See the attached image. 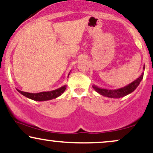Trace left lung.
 I'll list each match as a JSON object with an SVG mask.
<instances>
[{
    "label": "left lung",
    "mask_w": 153,
    "mask_h": 153,
    "mask_svg": "<svg viewBox=\"0 0 153 153\" xmlns=\"http://www.w3.org/2000/svg\"><path fill=\"white\" fill-rule=\"evenodd\" d=\"M145 69V66L143 67V70ZM144 75V72L142 73V75L137 78L136 80L131 82L129 85H126V86L121 88L118 89H106V88H101L96 85H93V88L95 91L99 94L102 95L103 96H106L108 98H113V99H119V98L124 97V96H127V95L131 94L134 91L137 87L138 86L139 84L140 83L141 80H143Z\"/></svg>",
    "instance_id": "obj_1"
}]
</instances>
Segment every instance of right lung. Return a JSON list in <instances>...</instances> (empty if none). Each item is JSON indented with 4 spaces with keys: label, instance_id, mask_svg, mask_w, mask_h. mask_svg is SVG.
<instances>
[{
    "label": "right lung",
    "instance_id": "right-lung-1",
    "mask_svg": "<svg viewBox=\"0 0 153 153\" xmlns=\"http://www.w3.org/2000/svg\"><path fill=\"white\" fill-rule=\"evenodd\" d=\"M70 73L68 74V77H69ZM67 85H63V86L59 88L56 89V90H53L51 91H46V92H40L37 93V94H31V93L24 92V91H22L20 90L17 91L22 94L23 96H26V98L34 100V101H49V100H52L53 99H56L58 96H61L62 94L65 92V91Z\"/></svg>",
    "mask_w": 153,
    "mask_h": 153
}]
</instances>
